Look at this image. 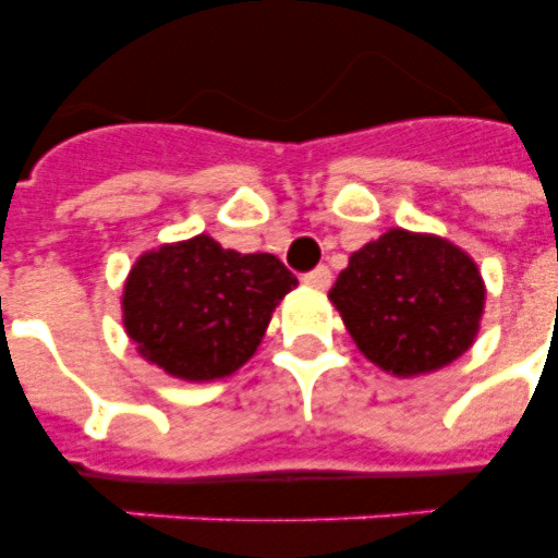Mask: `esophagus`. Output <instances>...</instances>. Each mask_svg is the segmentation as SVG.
Masks as SVG:
<instances>
[{
	"mask_svg": "<svg viewBox=\"0 0 558 558\" xmlns=\"http://www.w3.org/2000/svg\"><path fill=\"white\" fill-rule=\"evenodd\" d=\"M330 283H332V275H330V269H327V266H318V269L306 271V275H304V287L318 289V292L330 289Z\"/></svg>",
	"mask_w": 558,
	"mask_h": 558,
	"instance_id": "obj_1",
	"label": "esophagus"
}]
</instances>
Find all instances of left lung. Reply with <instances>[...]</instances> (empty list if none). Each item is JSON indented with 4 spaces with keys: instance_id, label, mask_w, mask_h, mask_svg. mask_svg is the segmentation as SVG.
<instances>
[{
    "instance_id": "8db88e82",
    "label": "left lung",
    "mask_w": 558,
    "mask_h": 558,
    "mask_svg": "<svg viewBox=\"0 0 558 558\" xmlns=\"http://www.w3.org/2000/svg\"><path fill=\"white\" fill-rule=\"evenodd\" d=\"M327 298L365 359L411 379L475 344L486 283L472 254L446 236L388 228L350 254Z\"/></svg>"
}]
</instances>
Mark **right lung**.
<instances>
[{"label":"right lung","instance_id":"obj_1","mask_svg":"<svg viewBox=\"0 0 558 558\" xmlns=\"http://www.w3.org/2000/svg\"><path fill=\"white\" fill-rule=\"evenodd\" d=\"M298 278L275 254H240L208 234L161 243L133 263L121 318L138 356L173 379H226L257 353Z\"/></svg>","mask_w":558,"mask_h":558}]
</instances>
